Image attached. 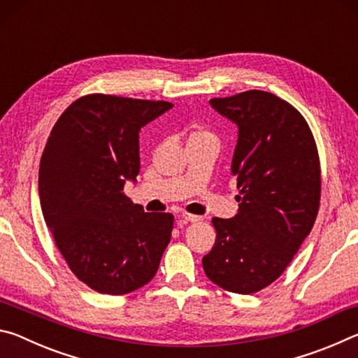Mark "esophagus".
Returning a JSON list of instances; mask_svg holds the SVG:
<instances>
[{
  "mask_svg": "<svg viewBox=\"0 0 358 358\" xmlns=\"http://www.w3.org/2000/svg\"><path fill=\"white\" fill-rule=\"evenodd\" d=\"M181 220L185 222H202L203 217L202 216H197V215H189V213H185L181 216Z\"/></svg>",
  "mask_w": 358,
  "mask_h": 358,
  "instance_id": "esophagus-1",
  "label": "esophagus"
}]
</instances>
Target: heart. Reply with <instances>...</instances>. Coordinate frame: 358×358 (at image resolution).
Returning a JSON list of instances; mask_svg holds the SVG:
<instances>
[{"mask_svg": "<svg viewBox=\"0 0 358 358\" xmlns=\"http://www.w3.org/2000/svg\"><path fill=\"white\" fill-rule=\"evenodd\" d=\"M208 134H210V132H207V131L197 129V131H194V132H192L189 138H192V137H202V136H208Z\"/></svg>", "mask_w": 358, "mask_h": 358, "instance_id": "obj_1", "label": "heart"}]
</instances>
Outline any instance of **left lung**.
I'll use <instances>...</instances> for the list:
<instances>
[{"label": "left lung", "instance_id": "8db88e82", "mask_svg": "<svg viewBox=\"0 0 358 358\" xmlns=\"http://www.w3.org/2000/svg\"><path fill=\"white\" fill-rule=\"evenodd\" d=\"M210 104L238 124L232 172L240 208L232 220H211L216 241L202 265L216 286L254 294L284 273L316 221L317 145L305 117L273 93L250 90Z\"/></svg>", "mask_w": 358, "mask_h": 358}]
</instances>
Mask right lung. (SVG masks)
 Here are the masks:
<instances>
[{
  "label": "right lung",
  "instance_id": "obj_1",
  "mask_svg": "<svg viewBox=\"0 0 358 358\" xmlns=\"http://www.w3.org/2000/svg\"><path fill=\"white\" fill-rule=\"evenodd\" d=\"M172 106L85 94L47 138L42 215L72 273L99 294L124 295L148 284L171 241L173 215L145 213L123 189L141 172L138 131Z\"/></svg>",
  "mask_w": 358,
  "mask_h": 358
}]
</instances>
